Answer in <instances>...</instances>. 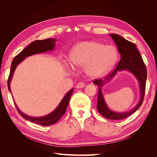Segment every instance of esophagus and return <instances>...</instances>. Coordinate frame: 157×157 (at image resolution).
I'll return each mask as SVG.
<instances>
[{"mask_svg":"<svg viewBox=\"0 0 157 157\" xmlns=\"http://www.w3.org/2000/svg\"><path fill=\"white\" fill-rule=\"evenodd\" d=\"M84 86L85 85L83 82H79V83L76 85V88L82 89V88H83V87H84Z\"/></svg>","mask_w":157,"mask_h":157,"instance_id":"34e87169","label":"esophagus"}]
</instances>
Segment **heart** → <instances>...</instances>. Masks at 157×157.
<instances>
[{
  "mask_svg": "<svg viewBox=\"0 0 157 157\" xmlns=\"http://www.w3.org/2000/svg\"><path fill=\"white\" fill-rule=\"evenodd\" d=\"M118 53L111 45L104 46L100 42L86 41L74 46L69 55L71 64L83 67L87 75L98 78L105 75L116 65Z\"/></svg>",
  "mask_w": 157,
  "mask_h": 157,
  "instance_id": "obj_1",
  "label": "heart"
}]
</instances>
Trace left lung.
<instances>
[{
    "label": "left lung",
    "instance_id": "8db88e82",
    "mask_svg": "<svg viewBox=\"0 0 157 157\" xmlns=\"http://www.w3.org/2000/svg\"><path fill=\"white\" fill-rule=\"evenodd\" d=\"M109 35L118 47L121 59L117 65L116 70L111 75L104 79H98L94 81V84L98 86L97 109L98 111L105 118L111 120H121L132 115L141 106L145 95L147 70L136 45L126 40L118 34H110ZM123 70L129 71L137 79L140 90V100L136 106L129 111L117 113L108 108L102 94L101 88L107 82L110 81L117 73Z\"/></svg>",
    "mask_w": 157,
    "mask_h": 157
}]
</instances>
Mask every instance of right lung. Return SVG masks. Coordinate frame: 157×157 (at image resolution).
Wrapping results in <instances>:
<instances>
[{"instance_id":"right-lung-1","label":"right lung","mask_w":157,"mask_h":157,"mask_svg":"<svg viewBox=\"0 0 157 157\" xmlns=\"http://www.w3.org/2000/svg\"><path fill=\"white\" fill-rule=\"evenodd\" d=\"M57 41L56 39H46L44 40H36L33 42H32L30 44L25 48L22 51H21L19 54L17 55V56L14 57L13 59L11 65V69H10V73L8 78V81H7V86H8V89L12 94L11 88H10V84H11L12 79L14 75V71L16 68L17 66L21 62H22L26 57L31 55L39 54V53L43 52H47L49 51H52L54 50L55 47V42ZM74 91V89H71L67 94L63 96L62 100L58 105L57 107L53 110L51 113H50L47 115L41 117H34L26 115L25 113L22 112L18 106L15 103V106L17 107L18 113L20 115L25 118V120L31 122V123L41 124L43 126H48L50 124L56 123L57 122L62 118V117L64 115L66 112V109L68 105L69 100L71 99V96L72 95Z\"/></svg>"}]
</instances>
